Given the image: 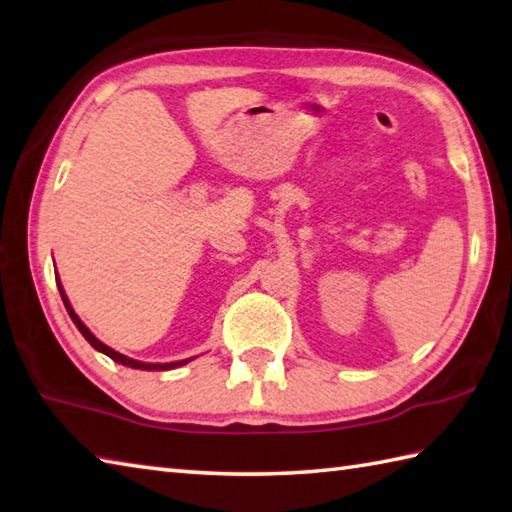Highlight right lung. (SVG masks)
Returning a JSON list of instances; mask_svg holds the SVG:
<instances>
[{
  "instance_id": "1",
  "label": "right lung",
  "mask_w": 512,
  "mask_h": 512,
  "mask_svg": "<svg viewBox=\"0 0 512 512\" xmlns=\"http://www.w3.org/2000/svg\"><path fill=\"white\" fill-rule=\"evenodd\" d=\"M57 288H59V295H62V299H64V306H66V310H68V315H70V319H73L75 322V326L79 328V333H82L84 337H86V342L93 346L95 350H99V353H104V355H108L110 359H113V362H117V364H124V366H128V368H139V370H170V368H177V366H184V364H188L190 359H182V362H170V364H146V362H137V359H130V357H126V355H122V353H117V350H113L110 346H106V344H102L99 342V339L90 333V330L84 326V322L82 319H79L77 315H75V310H73V306H70V302H68V297H66V293H64V288H62V284H59V277H57Z\"/></svg>"
}]
</instances>
